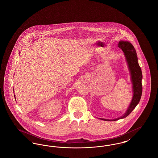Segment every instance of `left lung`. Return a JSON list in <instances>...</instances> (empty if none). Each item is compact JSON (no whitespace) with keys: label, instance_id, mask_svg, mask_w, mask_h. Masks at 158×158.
I'll use <instances>...</instances> for the list:
<instances>
[{"label":"left lung","instance_id":"1","mask_svg":"<svg viewBox=\"0 0 158 158\" xmlns=\"http://www.w3.org/2000/svg\"><path fill=\"white\" fill-rule=\"evenodd\" d=\"M118 46L123 50L126 59L131 76V81L133 85V95L127 111L123 115L113 120L99 118V119L102 120L116 121L126 118L132 112L139 104L142 94V73L141 68L138 63L135 48L133 45L127 41H120L118 43Z\"/></svg>","mask_w":158,"mask_h":158}]
</instances>
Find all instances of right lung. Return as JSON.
<instances>
[{"mask_svg": "<svg viewBox=\"0 0 158 158\" xmlns=\"http://www.w3.org/2000/svg\"><path fill=\"white\" fill-rule=\"evenodd\" d=\"M14 97H15V100H16V98H15V95H14Z\"/></svg>", "mask_w": 158, "mask_h": 158, "instance_id": "add662e5", "label": "right lung"}]
</instances>
